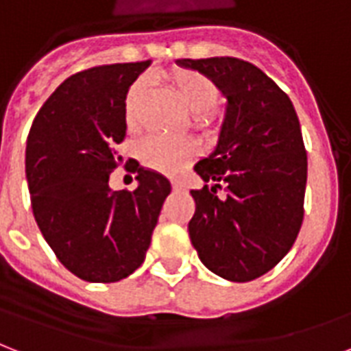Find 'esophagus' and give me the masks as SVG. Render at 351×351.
Listing matches in <instances>:
<instances>
[{
  "label": "esophagus",
  "mask_w": 351,
  "mask_h": 351,
  "mask_svg": "<svg viewBox=\"0 0 351 351\" xmlns=\"http://www.w3.org/2000/svg\"><path fill=\"white\" fill-rule=\"evenodd\" d=\"M172 189L173 190H183V184L178 183V181H172Z\"/></svg>",
  "instance_id": "34e87169"
}]
</instances>
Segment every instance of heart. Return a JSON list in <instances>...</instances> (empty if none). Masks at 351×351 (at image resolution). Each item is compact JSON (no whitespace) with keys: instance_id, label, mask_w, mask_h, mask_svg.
Returning a JSON list of instances; mask_svg holds the SVG:
<instances>
[{"instance_id":"1","label":"heart","mask_w":351,"mask_h":351,"mask_svg":"<svg viewBox=\"0 0 351 351\" xmlns=\"http://www.w3.org/2000/svg\"><path fill=\"white\" fill-rule=\"evenodd\" d=\"M165 80L178 99L189 111H192V124L206 135H214L221 124V117L216 110L219 99L218 84L213 78L192 69H172L165 73ZM145 80H135L130 86L124 100V115L130 126H137L138 110L146 97ZM199 154V146L192 138L150 137L141 146V159L146 167L161 172L173 173L189 167Z\"/></svg>"}]
</instances>
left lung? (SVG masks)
I'll use <instances>...</instances> for the list:
<instances>
[{
  "label": "left lung",
  "mask_w": 351,
  "mask_h": 351,
  "mask_svg": "<svg viewBox=\"0 0 351 351\" xmlns=\"http://www.w3.org/2000/svg\"><path fill=\"white\" fill-rule=\"evenodd\" d=\"M178 64L213 78L229 100L216 150L194 167L206 184L190 190V241L213 273L251 282L286 256L302 227L308 154L297 111L251 62L214 56Z\"/></svg>",
  "instance_id": "obj_1"
}]
</instances>
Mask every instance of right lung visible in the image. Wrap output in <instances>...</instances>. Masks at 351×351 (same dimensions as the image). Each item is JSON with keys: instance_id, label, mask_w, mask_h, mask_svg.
I'll return each mask as SVG.
<instances>
[{"instance_id": "right-lung-1", "label": "right lung", "mask_w": 351, "mask_h": 351, "mask_svg": "<svg viewBox=\"0 0 351 351\" xmlns=\"http://www.w3.org/2000/svg\"><path fill=\"white\" fill-rule=\"evenodd\" d=\"M150 65L91 67L60 84L32 121L25 172L31 206L62 265L86 282L126 278L145 262L170 181L138 168L135 190L110 189L122 165L128 88Z\"/></svg>"}]
</instances>
